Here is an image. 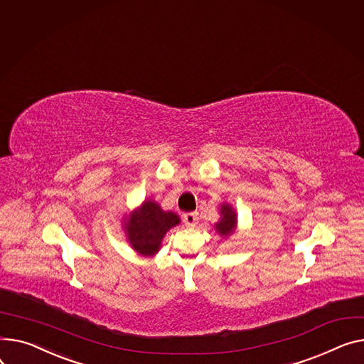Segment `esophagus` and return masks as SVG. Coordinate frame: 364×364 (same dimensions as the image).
Instances as JSON below:
<instances>
[{
	"label": "esophagus",
	"instance_id": "esophagus-1",
	"mask_svg": "<svg viewBox=\"0 0 364 364\" xmlns=\"http://www.w3.org/2000/svg\"><path fill=\"white\" fill-rule=\"evenodd\" d=\"M183 221L187 227H195L199 221V213L198 212H187L183 215Z\"/></svg>",
	"mask_w": 364,
	"mask_h": 364
}]
</instances>
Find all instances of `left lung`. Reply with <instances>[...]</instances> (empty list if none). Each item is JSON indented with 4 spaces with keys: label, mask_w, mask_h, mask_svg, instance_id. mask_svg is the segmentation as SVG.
I'll return each instance as SVG.
<instances>
[{
    "label": "left lung",
    "mask_w": 364,
    "mask_h": 364,
    "mask_svg": "<svg viewBox=\"0 0 364 364\" xmlns=\"http://www.w3.org/2000/svg\"><path fill=\"white\" fill-rule=\"evenodd\" d=\"M221 213H223V220L215 225V228L221 235L227 237V235H230L232 232V230L235 227L237 216H235V212L228 205H223Z\"/></svg>",
    "instance_id": "1"
}]
</instances>
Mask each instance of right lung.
<instances>
[{
    "instance_id": "obj_1",
    "label": "right lung",
    "mask_w": 364,
    "mask_h": 364,
    "mask_svg": "<svg viewBox=\"0 0 364 364\" xmlns=\"http://www.w3.org/2000/svg\"><path fill=\"white\" fill-rule=\"evenodd\" d=\"M178 223L180 218L176 213L164 212L156 202L148 200L130 216L126 230L134 250L143 256H152L159 250L166 231Z\"/></svg>"
}]
</instances>
